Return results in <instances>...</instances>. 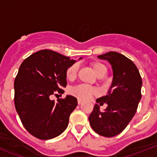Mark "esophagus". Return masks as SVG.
I'll list each match as a JSON object with an SVG mask.
<instances>
[{
    "label": "esophagus",
    "mask_w": 157,
    "mask_h": 157,
    "mask_svg": "<svg viewBox=\"0 0 157 157\" xmlns=\"http://www.w3.org/2000/svg\"><path fill=\"white\" fill-rule=\"evenodd\" d=\"M77 102H78V104H81V103H83V101L81 100V99H78V101H77Z\"/></svg>",
    "instance_id": "esophagus-1"
}]
</instances>
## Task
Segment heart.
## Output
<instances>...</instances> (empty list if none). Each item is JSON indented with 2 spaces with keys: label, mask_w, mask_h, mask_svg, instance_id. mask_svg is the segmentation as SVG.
Masks as SVG:
<instances>
[{
  "label": "heart",
  "mask_w": 157,
  "mask_h": 157,
  "mask_svg": "<svg viewBox=\"0 0 157 157\" xmlns=\"http://www.w3.org/2000/svg\"><path fill=\"white\" fill-rule=\"evenodd\" d=\"M91 66L93 67L94 71L97 74V76L100 73L106 71V67L103 64L100 63H92ZM77 71H78V66L77 64H73L71 67H69L66 71V77L69 81H73L74 79H76L77 76ZM71 94L76 96V98L82 100H86L90 98L91 96L96 93L95 90L91 87V86H86V85H79L77 86H75L74 88L71 90Z\"/></svg>",
  "instance_id": "b5f03b06"
}]
</instances>
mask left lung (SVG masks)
Instances as JSON below:
<instances>
[{"mask_svg":"<svg viewBox=\"0 0 157 157\" xmlns=\"http://www.w3.org/2000/svg\"><path fill=\"white\" fill-rule=\"evenodd\" d=\"M98 58L109 62L113 78L107 95L96 100L99 105L107 103V108L101 112L99 106L94 105L89 121L97 134L114 137L125 129L136 113L143 82L135 64L123 54L110 51Z\"/></svg>","mask_w":157,"mask_h":157,"instance_id":"8db88e82","label":"left lung"}]
</instances>
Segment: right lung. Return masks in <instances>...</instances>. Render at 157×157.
I'll list each match as a JSON object with an SVG mask.
<instances>
[{"label": "right lung", "mask_w": 157, "mask_h": 157, "mask_svg": "<svg viewBox=\"0 0 157 157\" xmlns=\"http://www.w3.org/2000/svg\"><path fill=\"white\" fill-rule=\"evenodd\" d=\"M75 63L69 57L44 50L30 55L19 67L14 80V105L23 126L36 138L54 139L68 125L76 98L67 95L54 102L51 97L64 93L66 71Z\"/></svg>", "instance_id": "right-lung-1"}]
</instances>
